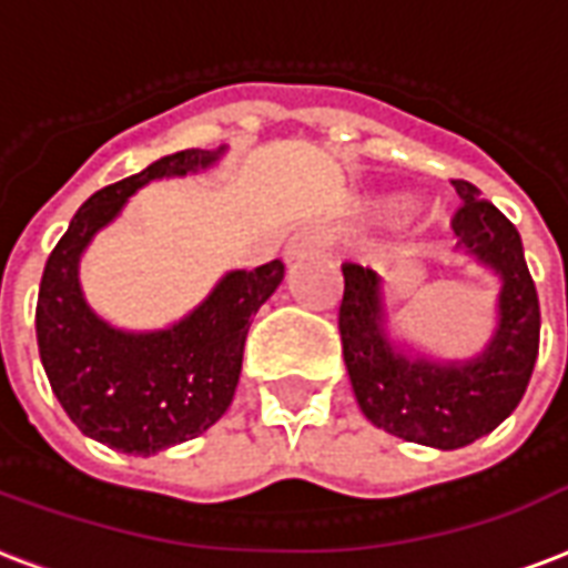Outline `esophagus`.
<instances>
[{
  "instance_id": "esophagus-1",
  "label": "esophagus",
  "mask_w": 568,
  "mask_h": 568,
  "mask_svg": "<svg viewBox=\"0 0 568 568\" xmlns=\"http://www.w3.org/2000/svg\"><path fill=\"white\" fill-rule=\"evenodd\" d=\"M331 246V235L324 229H301L294 232L292 241L285 244V262H301L306 255H322Z\"/></svg>"
}]
</instances>
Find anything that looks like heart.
Listing matches in <instances>:
<instances>
[{
  "mask_svg": "<svg viewBox=\"0 0 568 568\" xmlns=\"http://www.w3.org/2000/svg\"><path fill=\"white\" fill-rule=\"evenodd\" d=\"M408 207H410V199L405 196H381L378 202H375V211L384 216H399L405 214Z\"/></svg>",
  "mask_w": 568,
  "mask_h": 568,
  "instance_id": "1",
  "label": "heart"
}]
</instances>
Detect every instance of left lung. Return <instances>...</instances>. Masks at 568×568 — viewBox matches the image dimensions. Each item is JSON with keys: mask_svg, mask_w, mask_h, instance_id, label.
<instances>
[{"mask_svg": "<svg viewBox=\"0 0 568 568\" xmlns=\"http://www.w3.org/2000/svg\"><path fill=\"white\" fill-rule=\"evenodd\" d=\"M465 205L453 220L456 250L497 280L495 327L474 357L444 361L396 339L387 294L369 267L345 262L342 357L354 399L372 426L410 444L458 449L504 423L525 396L539 354V297L518 229L479 190L453 181Z\"/></svg>", "mask_w": 568, "mask_h": 568, "instance_id": "8db88e82", "label": "left lung"}]
</instances>
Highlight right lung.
Masks as SVG:
<instances>
[{
  "label": "right lung",
  "instance_id": "obj_1",
  "mask_svg": "<svg viewBox=\"0 0 568 568\" xmlns=\"http://www.w3.org/2000/svg\"><path fill=\"white\" fill-rule=\"evenodd\" d=\"M223 154L226 145L175 151L98 190L73 214L43 267L34 331L50 387L85 438L128 456H154L184 444L226 414L241 378L250 322L280 288L285 267L274 258L255 271H226L179 322L158 331H124L85 301L82 253L136 190L207 172Z\"/></svg>",
  "mask_w": 568,
  "mask_h": 568
}]
</instances>
